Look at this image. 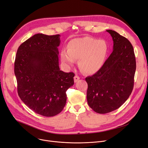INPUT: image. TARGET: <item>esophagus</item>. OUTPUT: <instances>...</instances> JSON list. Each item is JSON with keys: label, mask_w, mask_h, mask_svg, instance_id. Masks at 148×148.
Returning <instances> with one entry per match:
<instances>
[{"label": "esophagus", "mask_w": 148, "mask_h": 148, "mask_svg": "<svg viewBox=\"0 0 148 148\" xmlns=\"http://www.w3.org/2000/svg\"><path fill=\"white\" fill-rule=\"evenodd\" d=\"M79 79H80V78L78 76H77V75H75V77H74V81H75V83H76V82H77V81H78Z\"/></svg>", "instance_id": "obj_1"}]
</instances>
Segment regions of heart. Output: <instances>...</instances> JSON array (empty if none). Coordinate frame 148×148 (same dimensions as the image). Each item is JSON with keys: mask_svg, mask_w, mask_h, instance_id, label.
Wrapping results in <instances>:
<instances>
[{"mask_svg": "<svg viewBox=\"0 0 148 148\" xmlns=\"http://www.w3.org/2000/svg\"><path fill=\"white\" fill-rule=\"evenodd\" d=\"M107 53L108 45L104 40L84 37L71 40L67 49L61 51L60 59L68 67L78 60L79 67L83 72L93 74L102 67Z\"/></svg>", "mask_w": 148, "mask_h": 148, "instance_id": "obj_1", "label": "heart"}]
</instances>
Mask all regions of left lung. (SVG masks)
Segmentation results:
<instances>
[{"mask_svg":"<svg viewBox=\"0 0 148 148\" xmlns=\"http://www.w3.org/2000/svg\"><path fill=\"white\" fill-rule=\"evenodd\" d=\"M113 40V51L100 69L86 78L87 100L100 114L116 110L128 99L134 85L136 59L133 46L125 37L107 30Z\"/></svg>","mask_w":148,"mask_h":148,"instance_id":"8db88e82","label":"left lung"}]
</instances>
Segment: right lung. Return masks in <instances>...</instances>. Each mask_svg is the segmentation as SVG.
<instances>
[{"instance_id": "1", "label": "right lung", "mask_w": 148, "mask_h": 148, "mask_svg": "<svg viewBox=\"0 0 148 148\" xmlns=\"http://www.w3.org/2000/svg\"><path fill=\"white\" fill-rule=\"evenodd\" d=\"M60 35L37 34L19 46L14 61L18 95L30 109L46 117L58 114L74 84L73 72L59 67Z\"/></svg>"}]
</instances>
